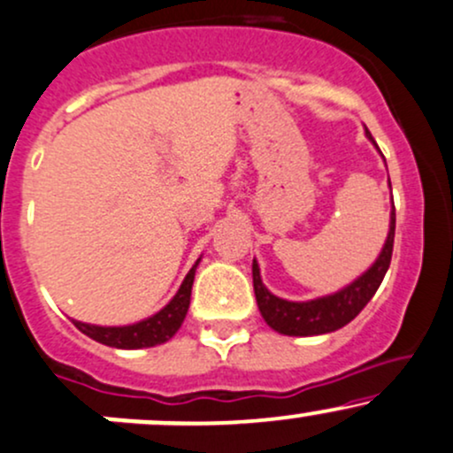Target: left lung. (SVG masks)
Masks as SVG:
<instances>
[{"label": "left lung", "mask_w": 453, "mask_h": 453, "mask_svg": "<svg viewBox=\"0 0 453 453\" xmlns=\"http://www.w3.org/2000/svg\"><path fill=\"white\" fill-rule=\"evenodd\" d=\"M370 142V133L365 131ZM391 187V182H389ZM394 236H395V208H391L389 215V232H387V241L382 245L379 257L374 260L364 275L357 277L342 290L333 292V295L318 296L311 301H286L273 295L271 290L262 283L260 266L253 260V292H256L257 310L262 318L273 331L281 333V335L292 337H310V335H325V333L337 331L355 320L359 311L370 303L372 296L379 290L382 277H385L387 268L391 265V251H394Z\"/></svg>", "instance_id": "left-lung-1"}]
</instances>
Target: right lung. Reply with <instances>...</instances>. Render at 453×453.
Wrapping results in <instances>:
<instances>
[{"label":"right lung","mask_w":453,"mask_h":453,"mask_svg":"<svg viewBox=\"0 0 453 453\" xmlns=\"http://www.w3.org/2000/svg\"><path fill=\"white\" fill-rule=\"evenodd\" d=\"M200 260L202 257H197L196 265H193L191 271L187 273L185 281L180 283V288H178V292L173 295V299L167 303L161 311L146 318V320H139L135 325L124 326L88 325V322L81 320H73V325L81 333H86L88 337H92L94 342H98V344L122 348V350H135V348H152L158 344H165L167 340H172V337L176 335L182 320H185L188 303H191V288L193 280H196V268L200 265Z\"/></svg>","instance_id":"1"}]
</instances>
